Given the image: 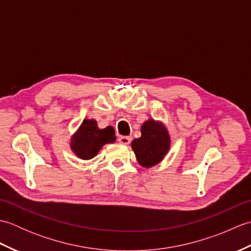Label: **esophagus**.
<instances>
[{"instance_id":"obj_1","label":"esophagus","mask_w":251,"mask_h":251,"mask_svg":"<svg viewBox=\"0 0 251 251\" xmlns=\"http://www.w3.org/2000/svg\"><path fill=\"white\" fill-rule=\"evenodd\" d=\"M119 141L122 143V145L127 146V145H129L131 139H130V137H128V136H120Z\"/></svg>"}]
</instances>
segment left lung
<instances>
[{"instance_id": "8db88e82", "label": "left lung", "mask_w": 251, "mask_h": 251, "mask_svg": "<svg viewBox=\"0 0 251 251\" xmlns=\"http://www.w3.org/2000/svg\"><path fill=\"white\" fill-rule=\"evenodd\" d=\"M170 147L167 129L154 120L145 122L141 126V137L131 142L137 161L143 167H152L166 155Z\"/></svg>"}]
</instances>
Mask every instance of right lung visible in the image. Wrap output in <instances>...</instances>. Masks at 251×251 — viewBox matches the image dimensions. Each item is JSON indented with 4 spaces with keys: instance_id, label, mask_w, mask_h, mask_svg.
Returning a JSON list of instances; mask_svg holds the SVG:
<instances>
[{
    "instance_id": "obj_1",
    "label": "right lung",
    "mask_w": 251,
    "mask_h": 251,
    "mask_svg": "<svg viewBox=\"0 0 251 251\" xmlns=\"http://www.w3.org/2000/svg\"><path fill=\"white\" fill-rule=\"evenodd\" d=\"M115 139L113 127L99 129L96 121L84 120L76 134L72 137L71 149L79 158L90 159L97 155L105 143H112Z\"/></svg>"
}]
</instances>
